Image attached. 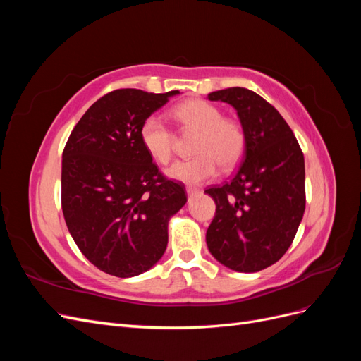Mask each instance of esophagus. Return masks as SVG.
I'll return each mask as SVG.
<instances>
[{
    "instance_id": "esophagus-1",
    "label": "esophagus",
    "mask_w": 361,
    "mask_h": 361,
    "mask_svg": "<svg viewBox=\"0 0 361 361\" xmlns=\"http://www.w3.org/2000/svg\"><path fill=\"white\" fill-rule=\"evenodd\" d=\"M199 192H200V190H199V188H194V187H187V194H188V197H192V195L199 194Z\"/></svg>"
}]
</instances>
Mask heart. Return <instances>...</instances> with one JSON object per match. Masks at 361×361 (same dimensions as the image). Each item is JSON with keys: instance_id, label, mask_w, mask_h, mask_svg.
<instances>
[{"instance_id": "heart-1", "label": "heart", "mask_w": 361, "mask_h": 361, "mask_svg": "<svg viewBox=\"0 0 361 361\" xmlns=\"http://www.w3.org/2000/svg\"><path fill=\"white\" fill-rule=\"evenodd\" d=\"M173 117L183 130L197 133L192 152L197 157L178 161L167 170L169 178L188 185H199L212 179L218 166L235 169L241 162L247 138L241 123L223 117L220 108L203 99H188L173 108ZM140 141L146 154L166 166L173 158L174 134L164 120L155 114L145 118L140 126Z\"/></svg>"}]
</instances>
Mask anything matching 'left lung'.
<instances>
[{
  "label": "left lung",
  "mask_w": 361,
  "mask_h": 361,
  "mask_svg": "<svg viewBox=\"0 0 361 361\" xmlns=\"http://www.w3.org/2000/svg\"><path fill=\"white\" fill-rule=\"evenodd\" d=\"M207 97L235 108L247 146L235 176L204 191L216 204L206 244L224 267L256 272L276 264L297 235L305 209L304 155L286 120L257 93L231 87Z\"/></svg>",
  "instance_id": "obj_1"
}]
</instances>
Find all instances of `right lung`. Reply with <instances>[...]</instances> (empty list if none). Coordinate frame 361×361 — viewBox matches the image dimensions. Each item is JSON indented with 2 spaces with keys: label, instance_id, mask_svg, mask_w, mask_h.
I'll return each mask as SVG.
<instances>
[{
  "label": "right lung",
  "instance_id": "right-lung-1",
  "mask_svg": "<svg viewBox=\"0 0 361 361\" xmlns=\"http://www.w3.org/2000/svg\"><path fill=\"white\" fill-rule=\"evenodd\" d=\"M178 93H106L64 146V221L81 253L106 274L134 277L154 267L167 248L170 216L187 203L185 187L164 176L140 141L145 118Z\"/></svg>",
  "mask_w": 361,
  "mask_h": 361
}]
</instances>
